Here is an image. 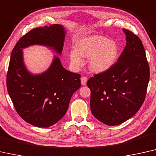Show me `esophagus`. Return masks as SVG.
Returning a JSON list of instances; mask_svg holds the SVG:
<instances>
[{
    "label": "esophagus",
    "instance_id": "obj_1",
    "mask_svg": "<svg viewBox=\"0 0 156 156\" xmlns=\"http://www.w3.org/2000/svg\"><path fill=\"white\" fill-rule=\"evenodd\" d=\"M87 80H88V78L87 77H85V76H82V77H81V78H80L81 84H82L83 85H86Z\"/></svg>",
    "mask_w": 156,
    "mask_h": 156
}]
</instances>
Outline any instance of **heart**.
Masks as SVG:
<instances>
[{
	"instance_id": "heart-1",
	"label": "heart",
	"mask_w": 156,
	"mask_h": 156,
	"mask_svg": "<svg viewBox=\"0 0 156 156\" xmlns=\"http://www.w3.org/2000/svg\"><path fill=\"white\" fill-rule=\"evenodd\" d=\"M118 55V48L115 42L96 36L79 41L76 50H71L69 54L71 63L77 67L83 65L82 57H90V68L97 73L106 71L112 67Z\"/></svg>"
}]
</instances>
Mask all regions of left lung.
Instances as JSON below:
<instances>
[{
  "instance_id": "obj_1",
  "label": "left lung",
  "mask_w": 156,
  "mask_h": 156,
  "mask_svg": "<svg viewBox=\"0 0 156 156\" xmlns=\"http://www.w3.org/2000/svg\"><path fill=\"white\" fill-rule=\"evenodd\" d=\"M126 45L112 67L87 82L92 115L107 125L132 118L144 101L150 78L144 48L139 37L127 29Z\"/></svg>"
}]
</instances>
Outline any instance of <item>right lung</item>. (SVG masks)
<instances>
[{"label":"right lung","mask_w":156,"mask_h":156,"mask_svg":"<svg viewBox=\"0 0 156 156\" xmlns=\"http://www.w3.org/2000/svg\"><path fill=\"white\" fill-rule=\"evenodd\" d=\"M65 34L60 24L36 28L23 36L12 51L7 73L8 94L20 117L36 127H50L63 118L72 95L80 87V75L65 69L56 56L47 71L32 74L25 66L22 49L41 45L61 55Z\"/></svg>","instance_id":"add662e5"}]
</instances>
